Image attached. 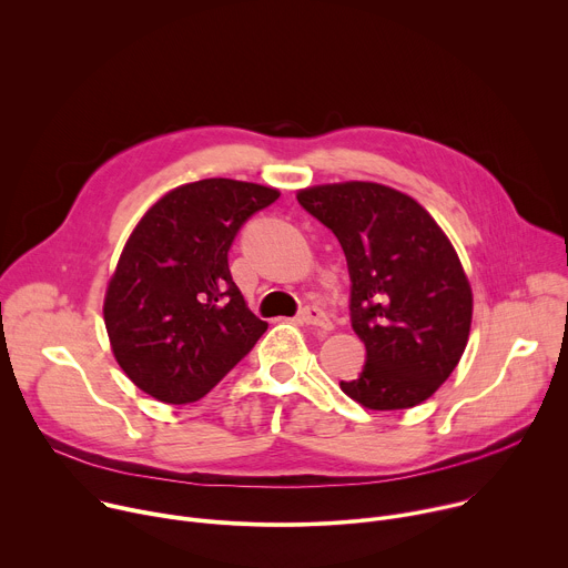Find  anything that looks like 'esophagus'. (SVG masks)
<instances>
[{
	"instance_id": "1",
	"label": "esophagus",
	"mask_w": 568,
	"mask_h": 568,
	"mask_svg": "<svg viewBox=\"0 0 568 568\" xmlns=\"http://www.w3.org/2000/svg\"><path fill=\"white\" fill-rule=\"evenodd\" d=\"M298 318L305 323V326H318V328H331V318L326 316V312H323L321 307L316 305H307L301 310Z\"/></svg>"
}]
</instances>
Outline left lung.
Listing matches in <instances>:
<instances>
[{
    "label": "left lung",
    "instance_id": "obj_1",
    "mask_svg": "<svg viewBox=\"0 0 568 568\" xmlns=\"http://www.w3.org/2000/svg\"><path fill=\"white\" fill-rule=\"evenodd\" d=\"M296 200L337 235L348 263L366 364L342 390L375 412L416 407L467 346L471 290L452 242L416 200L382 184H326Z\"/></svg>",
    "mask_w": 568,
    "mask_h": 568
}]
</instances>
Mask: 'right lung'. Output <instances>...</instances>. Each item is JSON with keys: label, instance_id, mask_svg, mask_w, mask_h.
<instances>
[{"label": "right lung", "instance_id": "right-lung-1", "mask_svg": "<svg viewBox=\"0 0 568 568\" xmlns=\"http://www.w3.org/2000/svg\"><path fill=\"white\" fill-rule=\"evenodd\" d=\"M276 189L200 180L161 197L136 224L105 296L119 366L148 395H206L267 331L229 270V250Z\"/></svg>", "mask_w": 568, "mask_h": 568}]
</instances>
